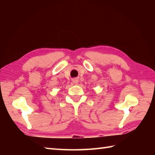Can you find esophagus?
<instances>
[{
  "label": "esophagus",
  "mask_w": 155,
  "mask_h": 155,
  "mask_svg": "<svg viewBox=\"0 0 155 155\" xmlns=\"http://www.w3.org/2000/svg\"><path fill=\"white\" fill-rule=\"evenodd\" d=\"M72 82H73L74 84H77L78 82V80L77 79V78H74V79L72 80Z\"/></svg>",
  "instance_id": "34e87169"
}]
</instances>
